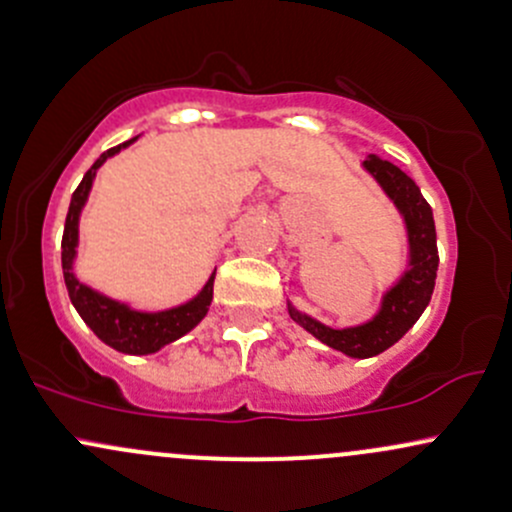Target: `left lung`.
Returning a JSON list of instances; mask_svg holds the SVG:
<instances>
[{
  "mask_svg": "<svg viewBox=\"0 0 512 512\" xmlns=\"http://www.w3.org/2000/svg\"><path fill=\"white\" fill-rule=\"evenodd\" d=\"M364 168L378 180L386 195L403 214L405 227H408L410 244V263L405 276L383 295L381 310L371 322L359 324V327L332 329L327 324L302 315L293 305H288L290 317L305 327L312 337L320 339L322 344L342 351L351 359H368L388 346H393L405 332L420 320L425 307L430 305L434 278H437L439 254H437V232H434L432 207L422 197L415 180L408 178L398 166L383 161L376 153L364 161Z\"/></svg>",
  "mask_w": 512,
  "mask_h": 512,
  "instance_id": "obj_1",
  "label": "left lung"
}]
</instances>
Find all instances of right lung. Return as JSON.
<instances>
[{
    "label": "right lung",
    "mask_w": 512,
    "mask_h": 512,
    "mask_svg": "<svg viewBox=\"0 0 512 512\" xmlns=\"http://www.w3.org/2000/svg\"><path fill=\"white\" fill-rule=\"evenodd\" d=\"M134 139L124 141V144L109 148L104 151L92 168L87 170L78 190L73 192V200H70L68 217H65V229H63V278L65 288H68L70 300H73L75 310L80 312V317L85 320L87 327L102 339L104 344H109L112 349L122 351V354H153L161 346H166L175 339H180L183 334H188L195 324H200L202 317L207 315L212 302V288H214V271L210 280L205 283V288L200 290L197 298H192L185 305L173 307V310L163 312H139L131 310L129 305L117 300H109L97 290L87 288L85 283H80L73 273V261H75V249H78V219L82 207H85L87 195H90L92 180H95L97 168L107 161L109 156L119 153L122 148L134 144Z\"/></svg>",
    "instance_id": "obj_1"
}]
</instances>
